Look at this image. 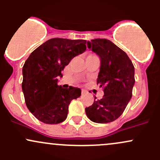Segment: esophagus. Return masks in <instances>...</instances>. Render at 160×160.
Returning a JSON list of instances; mask_svg holds the SVG:
<instances>
[{"label":"esophagus","mask_w":160,"mask_h":160,"mask_svg":"<svg viewBox=\"0 0 160 160\" xmlns=\"http://www.w3.org/2000/svg\"><path fill=\"white\" fill-rule=\"evenodd\" d=\"M81 93H82V94H85V93H88V90H85V89H82L81 90Z\"/></svg>","instance_id":"34e87169"}]
</instances>
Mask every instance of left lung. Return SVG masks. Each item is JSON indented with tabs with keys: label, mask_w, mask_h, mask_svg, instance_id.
<instances>
[{
	"label": "left lung",
	"mask_w": 160,
	"mask_h": 160,
	"mask_svg": "<svg viewBox=\"0 0 160 160\" xmlns=\"http://www.w3.org/2000/svg\"><path fill=\"white\" fill-rule=\"evenodd\" d=\"M88 49L101 59L97 82L104 95L86 108L87 116L96 123H109L118 118L132 96L135 68L128 55L110 40L95 38L88 42Z\"/></svg>",
	"instance_id": "left-lung-1"
}]
</instances>
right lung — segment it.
<instances>
[{
  "mask_svg": "<svg viewBox=\"0 0 160 160\" xmlns=\"http://www.w3.org/2000/svg\"><path fill=\"white\" fill-rule=\"evenodd\" d=\"M86 40L54 38L34 50L22 69V91L30 112L40 122L59 124L66 120L71 101L81 95L80 88L58 85L62 70L87 49Z\"/></svg>",
  "mask_w": 160,
  "mask_h": 160,
  "instance_id": "1",
  "label": "right lung"
}]
</instances>
